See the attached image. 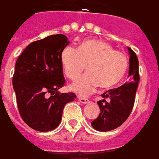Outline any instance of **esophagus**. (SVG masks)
Instances as JSON below:
<instances>
[{"instance_id":"esophagus-1","label":"esophagus","mask_w":159,"mask_h":159,"mask_svg":"<svg viewBox=\"0 0 159 159\" xmlns=\"http://www.w3.org/2000/svg\"><path fill=\"white\" fill-rule=\"evenodd\" d=\"M78 101H80L81 103H83V104H87L89 102V99H87V98H84V97H79Z\"/></svg>"}]
</instances>
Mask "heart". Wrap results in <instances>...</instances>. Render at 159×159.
<instances>
[{
	"label": "heart",
	"instance_id": "1",
	"mask_svg": "<svg viewBox=\"0 0 159 159\" xmlns=\"http://www.w3.org/2000/svg\"><path fill=\"white\" fill-rule=\"evenodd\" d=\"M62 66L69 79L75 80L86 69L88 72L70 85L79 95L95 91L98 86L109 89L122 81L128 70V59L107 42L89 39L79 48H65L61 55Z\"/></svg>",
	"mask_w": 159,
	"mask_h": 159
}]
</instances>
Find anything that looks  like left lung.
<instances>
[{
	"instance_id": "1",
	"label": "left lung",
	"mask_w": 159,
	"mask_h": 159,
	"mask_svg": "<svg viewBox=\"0 0 159 159\" xmlns=\"http://www.w3.org/2000/svg\"><path fill=\"white\" fill-rule=\"evenodd\" d=\"M129 81L116 89L103 93V100L97 101L101 112L91 122V126L100 132H108L120 126L132 112L135 95L138 86L139 67L137 54L129 47Z\"/></svg>"
}]
</instances>
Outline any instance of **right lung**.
<instances>
[{
	"label": "right lung",
	"mask_w": 159,
	"mask_h": 159,
	"mask_svg": "<svg viewBox=\"0 0 159 159\" xmlns=\"http://www.w3.org/2000/svg\"><path fill=\"white\" fill-rule=\"evenodd\" d=\"M70 42L56 34L30 43L18 57L12 84L22 120L39 132L55 129L60 123L64 106L75 101L74 93H59L64 85L61 55ZM47 93L53 95L49 98Z\"/></svg>",
	"instance_id": "right-lung-1"
}]
</instances>
